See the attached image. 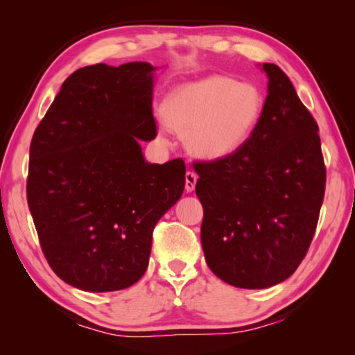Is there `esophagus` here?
I'll list each match as a JSON object with an SVG mask.
<instances>
[{
	"label": "esophagus",
	"instance_id": "obj_1",
	"mask_svg": "<svg viewBox=\"0 0 355 355\" xmlns=\"http://www.w3.org/2000/svg\"><path fill=\"white\" fill-rule=\"evenodd\" d=\"M196 184H197V174L193 171H187L186 173V191L192 192L193 189H196Z\"/></svg>",
	"mask_w": 355,
	"mask_h": 355
}]
</instances>
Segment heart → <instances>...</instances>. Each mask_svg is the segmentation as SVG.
<instances>
[{"mask_svg":"<svg viewBox=\"0 0 355 355\" xmlns=\"http://www.w3.org/2000/svg\"><path fill=\"white\" fill-rule=\"evenodd\" d=\"M263 110L265 96L259 85L210 76L174 89L163 103V118L184 132L193 155L220 159L249 142Z\"/></svg>","mask_w":355,"mask_h":355,"instance_id":"b5f03b06","label":"heart"}]
</instances>
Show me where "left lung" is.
<instances>
[{
  "mask_svg": "<svg viewBox=\"0 0 355 355\" xmlns=\"http://www.w3.org/2000/svg\"><path fill=\"white\" fill-rule=\"evenodd\" d=\"M259 128L226 158L197 162L207 265L225 283L263 289L297 270L313 239L327 184L318 125L289 77L265 62Z\"/></svg>",
  "mask_w": 355,
  "mask_h": 355,
  "instance_id": "1",
  "label": "left lung"
}]
</instances>
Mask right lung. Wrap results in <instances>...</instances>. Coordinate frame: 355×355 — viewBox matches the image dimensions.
Segmentation results:
<instances>
[{"label": "right lung", "instance_id": "obj_1", "mask_svg": "<svg viewBox=\"0 0 355 355\" xmlns=\"http://www.w3.org/2000/svg\"><path fill=\"white\" fill-rule=\"evenodd\" d=\"M148 62L80 67L31 142L27 203L43 255L64 283L125 289L148 266L155 225L182 196L186 164L145 162L157 137Z\"/></svg>", "mask_w": 355, "mask_h": 355}]
</instances>
